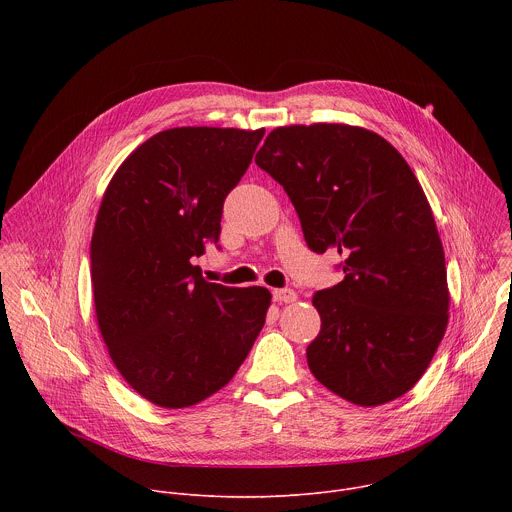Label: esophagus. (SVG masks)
Wrapping results in <instances>:
<instances>
[{"label": "esophagus", "instance_id": "obj_1", "mask_svg": "<svg viewBox=\"0 0 512 512\" xmlns=\"http://www.w3.org/2000/svg\"><path fill=\"white\" fill-rule=\"evenodd\" d=\"M273 300L277 304H294L298 300V294L294 289H273Z\"/></svg>", "mask_w": 512, "mask_h": 512}]
</instances>
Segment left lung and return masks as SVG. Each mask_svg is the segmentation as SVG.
I'll return each instance as SVG.
<instances>
[{
    "mask_svg": "<svg viewBox=\"0 0 512 512\" xmlns=\"http://www.w3.org/2000/svg\"><path fill=\"white\" fill-rule=\"evenodd\" d=\"M255 162L294 202L308 247L344 257V279L312 300V375L360 407L405 395L450 318L444 247L413 170L385 137L346 123L275 127Z\"/></svg>",
    "mask_w": 512,
    "mask_h": 512,
    "instance_id": "1",
    "label": "left lung"
}]
</instances>
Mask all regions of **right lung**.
Listing matches in <instances>:
<instances>
[{
	"label": "right lung",
	"instance_id": "1",
	"mask_svg": "<svg viewBox=\"0 0 512 512\" xmlns=\"http://www.w3.org/2000/svg\"><path fill=\"white\" fill-rule=\"evenodd\" d=\"M263 133L160 131L103 194L91 241L97 324L119 375L158 407H190L221 391L265 324L269 289L210 283L192 265L218 243L223 202Z\"/></svg>",
	"mask_w": 512,
	"mask_h": 512
}]
</instances>
